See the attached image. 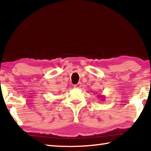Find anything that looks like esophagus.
<instances>
[{
  "mask_svg": "<svg viewBox=\"0 0 151 151\" xmlns=\"http://www.w3.org/2000/svg\"><path fill=\"white\" fill-rule=\"evenodd\" d=\"M82 86V84L81 83H78L77 84H76V85H74V88H80Z\"/></svg>",
  "mask_w": 151,
  "mask_h": 151,
  "instance_id": "esophagus-1",
  "label": "esophagus"
}]
</instances>
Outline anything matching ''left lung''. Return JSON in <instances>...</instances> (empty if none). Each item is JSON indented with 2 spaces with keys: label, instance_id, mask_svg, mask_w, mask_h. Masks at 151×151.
Wrapping results in <instances>:
<instances>
[{
  "label": "left lung",
  "instance_id": "8db88e82",
  "mask_svg": "<svg viewBox=\"0 0 151 151\" xmlns=\"http://www.w3.org/2000/svg\"><path fill=\"white\" fill-rule=\"evenodd\" d=\"M99 97H100V98L101 99V100L102 101H104V96H103V95H100V96H99Z\"/></svg>",
  "mask_w": 151,
  "mask_h": 151
}]
</instances>
